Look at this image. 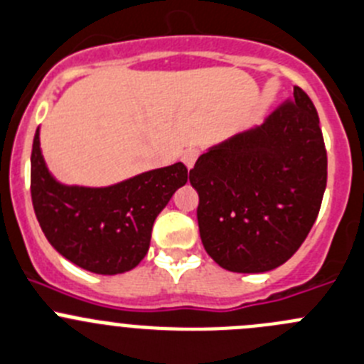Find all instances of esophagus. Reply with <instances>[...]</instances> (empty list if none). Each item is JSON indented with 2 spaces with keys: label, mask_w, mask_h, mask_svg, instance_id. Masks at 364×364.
<instances>
[{
  "label": "esophagus",
  "mask_w": 364,
  "mask_h": 364,
  "mask_svg": "<svg viewBox=\"0 0 364 364\" xmlns=\"http://www.w3.org/2000/svg\"><path fill=\"white\" fill-rule=\"evenodd\" d=\"M198 157H200V151L196 150V148H188V150L182 154V162L188 166V169H191L193 166H195L196 159H198Z\"/></svg>",
  "instance_id": "esophagus-1"
}]
</instances>
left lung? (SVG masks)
Wrapping results in <instances>:
<instances>
[{"label":"left lung","instance_id":"1","mask_svg":"<svg viewBox=\"0 0 364 364\" xmlns=\"http://www.w3.org/2000/svg\"><path fill=\"white\" fill-rule=\"evenodd\" d=\"M207 254L228 272L264 273L300 248L327 186L320 119L300 87L262 124L210 146L189 171Z\"/></svg>","mask_w":364,"mask_h":364}]
</instances>
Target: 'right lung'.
<instances>
[{
    "label": "right lung",
    "mask_w": 364,
    "mask_h": 364,
    "mask_svg": "<svg viewBox=\"0 0 364 364\" xmlns=\"http://www.w3.org/2000/svg\"><path fill=\"white\" fill-rule=\"evenodd\" d=\"M32 146V202L44 236L73 264L100 275L136 268L150 248L155 218L188 182L182 162L151 169L107 188L60 184Z\"/></svg>",
    "instance_id": "add662e5"
}]
</instances>
